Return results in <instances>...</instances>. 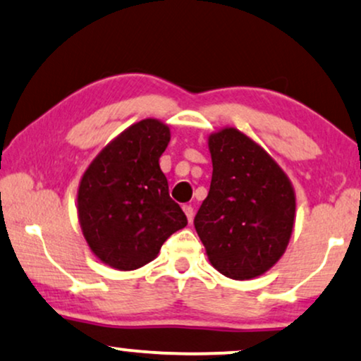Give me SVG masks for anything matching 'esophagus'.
Wrapping results in <instances>:
<instances>
[{
  "instance_id": "obj_1",
  "label": "esophagus",
  "mask_w": 361,
  "mask_h": 361,
  "mask_svg": "<svg viewBox=\"0 0 361 361\" xmlns=\"http://www.w3.org/2000/svg\"><path fill=\"white\" fill-rule=\"evenodd\" d=\"M183 211H185L186 218H188V221L191 223V221H193V216H195V208L191 204H185L183 206Z\"/></svg>"
}]
</instances>
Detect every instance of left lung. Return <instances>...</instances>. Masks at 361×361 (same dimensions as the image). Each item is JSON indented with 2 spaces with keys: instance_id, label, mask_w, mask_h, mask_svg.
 I'll return each instance as SVG.
<instances>
[{
  "instance_id": "1",
  "label": "left lung",
  "mask_w": 361,
  "mask_h": 361,
  "mask_svg": "<svg viewBox=\"0 0 361 361\" xmlns=\"http://www.w3.org/2000/svg\"><path fill=\"white\" fill-rule=\"evenodd\" d=\"M209 152L213 176L195 229L221 274L236 281L257 277L289 244L294 190L277 163L236 128L213 133Z\"/></svg>"
}]
</instances>
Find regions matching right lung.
Returning <instances> with one entry per match:
<instances>
[{"mask_svg":"<svg viewBox=\"0 0 361 361\" xmlns=\"http://www.w3.org/2000/svg\"><path fill=\"white\" fill-rule=\"evenodd\" d=\"M168 142L170 128L145 118L109 143L84 173L77 196L80 228L92 252L110 267L145 266L188 224L158 163Z\"/></svg>","mask_w":361,"mask_h":361,"instance_id":"1","label":"right lung"}]
</instances>
